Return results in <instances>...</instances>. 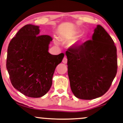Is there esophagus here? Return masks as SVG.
Segmentation results:
<instances>
[{
    "label": "esophagus",
    "mask_w": 123,
    "mask_h": 123,
    "mask_svg": "<svg viewBox=\"0 0 123 123\" xmlns=\"http://www.w3.org/2000/svg\"><path fill=\"white\" fill-rule=\"evenodd\" d=\"M62 62H63V63H65V64H66L67 63V58L66 57H65L63 58V60H62Z\"/></svg>",
    "instance_id": "34e87169"
}]
</instances>
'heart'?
<instances>
[{
	"label": "heart",
	"instance_id": "obj_1",
	"mask_svg": "<svg viewBox=\"0 0 123 123\" xmlns=\"http://www.w3.org/2000/svg\"><path fill=\"white\" fill-rule=\"evenodd\" d=\"M77 33H78V32H77V31H74V32H72L71 33H68V34H67L66 36V39L73 38L75 37Z\"/></svg>",
	"mask_w": 123,
	"mask_h": 123
}]
</instances>
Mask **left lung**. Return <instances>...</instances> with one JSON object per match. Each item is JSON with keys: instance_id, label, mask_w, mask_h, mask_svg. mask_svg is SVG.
I'll return each mask as SVG.
<instances>
[{"instance_id": "obj_1", "label": "left lung", "mask_w": 123, "mask_h": 123, "mask_svg": "<svg viewBox=\"0 0 123 123\" xmlns=\"http://www.w3.org/2000/svg\"><path fill=\"white\" fill-rule=\"evenodd\" d=\"M66 55L71 89L76 98L92 100L108 91L117 72V48L103 27L97 25L91 40L70 48Z\"/></svg>"}]
</instances>
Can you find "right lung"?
Instances as JSON below:
<instances>
[{
  "label": "right lung",
  "mask_w": 123,
  "mask_h": 123,
  "mask_svg": "<svg viewBox=\"0 0 123 123\" xmlns=\"http://www.w3.org/2000/svg\"><path fill=\"white\" fill-rule=\"evenodd\" d=\"M39 26L27 25L10 41L6 67L13 87L25 95L40 98L52 84L55 68L61 63L63 53L48 52L51 36L39 34Z\"/></svg>",
  "instance_id": "add662e5"
}]
</instances>
